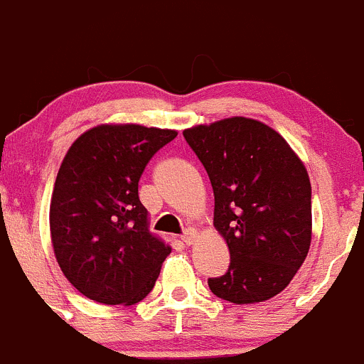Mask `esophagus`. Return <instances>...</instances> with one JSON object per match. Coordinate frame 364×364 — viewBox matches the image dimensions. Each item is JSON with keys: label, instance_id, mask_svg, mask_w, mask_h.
Instances as JSON below:
<instances>
[{"label": "esophagus", "instance_id": "obj_1", "mask_svg": "<svg viewBox=\"0 0 364 364\" xmlns=\"http://www.w3.org/2000/svg\"><path fill=\"white\" fill-rule=\"evenodd\" d=\"M196 240H198V232H196L195 229H188V231L182 235V242H184L186 245H193Z\"/></svg>", "mask_w": 364, "mask_h": 364}]
</instances>
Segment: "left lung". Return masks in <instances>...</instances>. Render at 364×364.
I'll list each match as a JSON object with an SVG mask.
<instances>
[{
  "instance_id": "obj_1",
  "label": "left lung",
  "mask_w": 364,
  "mask_h": 364,
  "mask_svg": "<svg viewBox=\"0 0 364 364\" xmlns=\"http://www.w3.org/2000/svg\"><path fill=\"white\" fill-rule=\"evenodd\" d=\"M215 193L213 225L231 255L229 271L209 279L235 305L267 301L305 262L312 240L311 178L271 126L229 117L184 129Z\"/></svg>"
}]
</instances>
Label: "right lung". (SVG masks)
Segmentation results:
<instances>
[{
	"mask_svg": "<svg viewBox=\"0 0 364 364\" xmlns=\"http://www.w3.org/2000/svg\"><path fill=\"white\" fill-rule=\"evenodd\" d=\"M175 136V129L99 124L66 151L50 200V238L63 274L86 298L128 306L155 287L171 245L149 231L139 180Z\"/></svg>",
	"mask_w": 364,
	"mask_h": 364,
	"instance_id": "add662e5",
	"label": "right lung"
}]
</instances>
